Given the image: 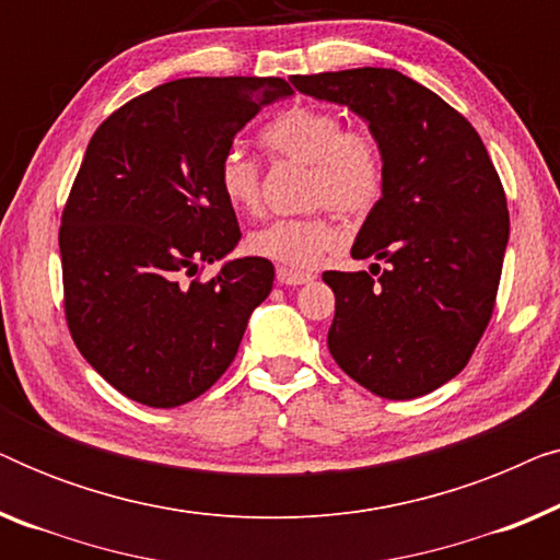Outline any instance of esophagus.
I'll use <instances>...</instances> for the list:
<instances>
[{"instance_id": "esophagus-1", "label": "esophagus", "mask_w": 560, "mask_h": 560, "mask_svg": "<svg viewBox=\"0 0 560 560\" xmlns=\"http://www.w3.org/2000/svg\"><path fill=\"white\" fill-rule=\"evenodd\" d=\"M316 275L313 272H303V270H293V267H278V282L280 285H305L311 282Z\"/></svg>"}]
</instances>
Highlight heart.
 I'll list each match as a JSON object with an SVG mask.
<instances>
[{
	"mask_svg": "<svg viewBox=\"0 0 560 560\" xmlns=\"http://www.w3.org/2000/svg\"><path fill=\"white\" fill-rule=\"evenodd\" d=\"M272 155L308 165L305 203L328 206L341 217H364L385 188V150L374 132L347 127L341 114L324 106H293L262 129ZM219 190L236 211L255 213L262 203L257 160L240 148L226 150L217 171ZM339 244V229L326 211L272 219L249 234V249L290 267H313Z\"/></svg>",
	"mask_w": 560,
	"mask_h": 560,
	"instance_id": "b5f03b06",
	"label": "heart"
}]
</instances>
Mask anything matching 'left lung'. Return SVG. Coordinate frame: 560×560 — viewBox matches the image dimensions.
<instances>
[{
  "label": "left lung",
  "instance_id": "1",
  "mask_svg": "<svg viewBox=\"0 0 560 560\" xmlns=\"http://www.w3.org/2000/svg\"><path fill=\"white\" fill-rule=\"evenodd\" d=\"M301 94L359 114L385 150V188L351 257L324 272L336 295L328 351L351 380L412 400L469 362L492 318L510 236L508 198L485 142L431 89L393 68L293 75Z\"/></svg>",
  "mask_w": 560,
  "mask_h": 560
}]
</instances>
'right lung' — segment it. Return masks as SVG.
<instances>
[{
  "label": "right lung",
  "instance_id": "obj_1",
  "mask_svg": "<svg viewBox=\"0 0 560 560\" xmlns=\"http://www.w3.org/2000/svg\"><path fill=\"white\" fill-rule=\"evenodd\" d=\"M282 79H178L119 106L91 137L60 217L68 331L129 400L178 408L234 362L252 311L270 295L265 257L203 265L242 240L219 190V160L278 98Z\"/></svg>",
  "mask_w": 560,
  "mask_h": 560
}]
</instances>
